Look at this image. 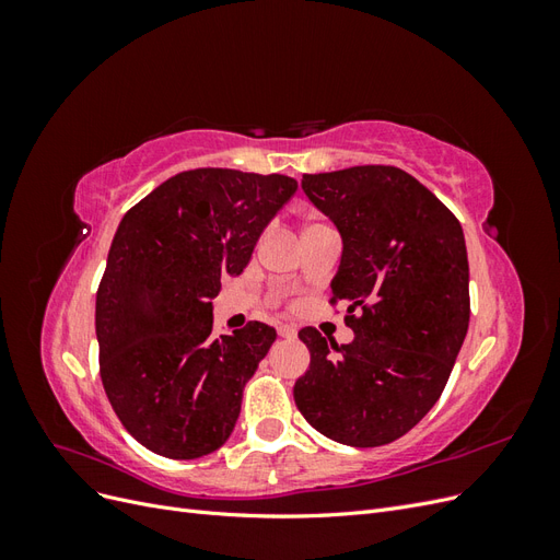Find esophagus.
<instances>
[{"instance_id": "34e87169", "label": "esophagus", "mask_w": 560, "mask_h": 560, "mask_svg": "<svg viewBox=\"0 0 560 560\" xmlns=\"http://www.w3.org/2000/svg\"><path fill=\"white\" fill-rule=\"evenodd\" d=\"M278 334L282 338H296V327H292V325H278Z\"/></svg>"}]
</instances>
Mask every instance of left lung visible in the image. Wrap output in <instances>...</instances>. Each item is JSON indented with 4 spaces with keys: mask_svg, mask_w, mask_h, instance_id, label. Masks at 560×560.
<instances>
[{
    "mask_svg": "<svg viewBox=\"0 0 560 560\" xmlns=\"http://www.w3.org/2000/svg\"><path fill=\"white\" fill-rule=\"evenodd\" d=\"M301 189L341 233L331 303L346 301V346L306 327L301 416L334 442L371 448L416 428L442 397L469 327V264L455 214L393 165L303 175Z\"/></svg>",
    "mask_w": 560,
    "mask_h": 560,
    "instance_id": "left-lung-1",
    "label": "left lung"
}]
</instances>
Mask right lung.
Listing matches in <instances>:
<instances>
[{"mask_svg":"<svg viewBox=\"0 0 560 560\" xmlns=\"http://www.w3.org/2000/svg\"><path fill=\"white\" fill-rule=\"evenodd\" d=\"M296 179L196 167L165 179L118 224L95 299L100 376L142 446L194 460L222 446L276 329L212 336V299L241 276Z\"/></svg>","mask_w":560,"mask_h":560,"instance_id":"1","label":"right lung"}]
</instances>
